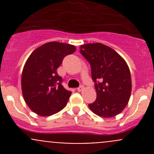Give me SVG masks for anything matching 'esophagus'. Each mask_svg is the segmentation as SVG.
Wrapping results in <instances>:
<instances>
[{"instance_id":"34e87169","label":"esophagus","mask_w":154,"mask_h":154,"mask_svg":"<svg viewBox=\"0 0 154 154\" xmlns=\"http://www.w3.org/2000/svg\"><path fill=\"white\" fill-rule=\"evenodd\" d=\"M83 88H84V86H82V85H81V86H80L78 87V88H77V91H83Z\"/></svg>"}]
</instances>
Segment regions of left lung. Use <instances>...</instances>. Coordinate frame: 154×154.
<instances>
[{
	"label": "left lung",
	"instance_id": "left-lung-1",
	"mask_svg": "<svg viewBox=\"0 0 154 154\" xmlns=\"http://www.w3.org/2000/svg\"><path fill=\"white\" fill-rule=\"evenodd\" d=\"M80 54L89 63L97 98L90 109L103 118L114 117L128 103L132 90L131 77L127 63L116 51L101 44L82 45Z\"/></svg>",
	"mask_w": 154,
	"mask_h": 154
}]
</instances>
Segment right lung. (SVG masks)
<instances>
[{
    "label": "right lung",
    "mask_w": 154,
    "mask_h": 154,
    "mask_svg": "<svg viewBox=\"0 0 154 154\" xmlns=\"http://www.w3.org/2000/svg\"><path fill=\"white\" fill-rule=\"evenodd\" d=\"M76 51L74 45L51 42L35 49L27 59L21 76L25 102L33 112L49 116L67 104L71 91L62 85L57 68L65 57Z\"/></svg>",
    "instance_id": "add662e5"
}]
</instances>
